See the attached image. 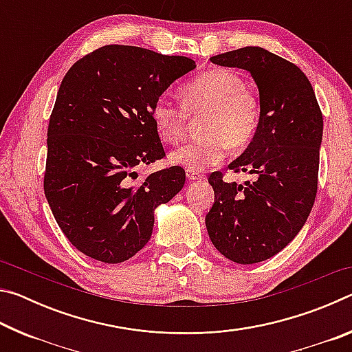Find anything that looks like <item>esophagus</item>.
Returning <instances> with one entry per match:
<instances>
[{
	"label": "esophagus",
	"mask_w": 352,
	"mask_h": 352,
	"mask_svg": "<svg viewBox=\"0 0 352 352\" xmlns=\"http://www.w3.org/2000/svg\"><path fill=\"white\" fill-rule=\"evenodd\" d=\"M186 178L189 182H201L204 180V175L199 174V172H195L192 169H186Z\"/></svg>",
	"instance_id": "obj_1"
}]
</instances>
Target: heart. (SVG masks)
Segmentation results:
<instances>
[{"instance_id":"b5f03b06","label":"heart","mask_w":352,"mask_h":352,"mask_svg":"<svg viewBox=\"0 0 352 352\" xmlns=\"http://www.w3.org/2000/svg\"><path fill=\"white\" fill-rule=\"evenodd\" d=\"M183 105L158 98L152 105V121L164 142L175 144L188 130L189 116L201 118L200 138L169 153V162L195 172L219 164L228 146L241 148L252 141L259 122V100L242 77L230 69H211L184 83Z\"/></svg>"}]
</instances>
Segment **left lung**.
<instances>
[{"label":"left lung","mask_w":352,"mask_h":352,"mask_svg":"<svg viewBox=\"0 0 352 352\" xmlns=\"http://www.w3.org/2000/svg\"><path fill=\"white\" fill-rule=\"evenodd\" d=\"M252 74L259 91V122L234 172L254 182H225L212 172L214 205L205 223L212 245L237 264H256L281 252L300 233L317 195L323 116L306 74L259 46L211 57Z\"/></svg>","instance_id":"left-lung-1"}]
</instances>
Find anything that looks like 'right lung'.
I'll return each mask as SVG.
<instances>
[{"instance_id": "right-lung-1", "label": "right lung", "mask_w": 352, "mask_h": 352, "mask_svg": "<svg viewBox=\"0 0 352 352\" xmlns=\"http://www.w3.org/2000/svg\"><path fill=\"white\" fill-rule=\"evenodd\" d=\"M194 68L183 56L107 45L63 77L47 127L45 195L83 254L105 264L132 258L151 239L155 210L184 186L180 166L133 178L164 157L152 105Z\"/></svg>"}]
</instances>
